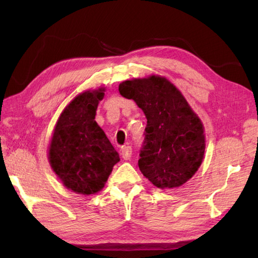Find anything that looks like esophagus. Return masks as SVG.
I'll return each mask as SVG.
<instances>
[{"label": "esophagus", "instance_id": "esophagus-1", "mask_svg": "<svg viewBox=\"0 0 258 258\" xmlns=\"http://www.w3.org/2000/svg\"><path fill=\"white\" fill-rule=\"evenodd\" d=\"M120 151H122V156L124 160H130L131 156H132V147L131 146H123Z\"/></svg>", "mask_w": 258, "mask_h": 258}]
</instances>
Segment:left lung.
<instances>
[{
    "mask_svg": "<svg viewBox=\"0 0 258 258\" xmlns=\"http://www.w3.org/2000/svg\"><path fill=\"white\" fill-rule=\"evenodd\" d=\"M120 95L134 100L147 118L139 167L158 188L177 187L193 176L204 156L200 118L176 87L160 76L125 81Z\"/></svg>",
    "mask_w": 258,
    "mask_h": 258,
    "instance_id": "left-lung-1",
    "label": "left lung"
}]
</instances>
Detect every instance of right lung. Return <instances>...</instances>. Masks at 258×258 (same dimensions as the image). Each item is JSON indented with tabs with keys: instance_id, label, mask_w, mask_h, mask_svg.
<instances>
[{
	"instance_id": "1",
	"label": "right lung",
	"mask_w": 258,
	"mask_h": 258,
	"mask_svg": "<svg viewBox=\"0 0 258 258\" xmlns=\"http://www.w3.org/2000/svg\"><path fill=\"white\" fill-rule=\"evenodd\" d=\"M104 90L76 96L59 116L50 145L53 171L75 193H97L119 161L118 153L95 122Z\"/></svg>"
}]
</instances>
